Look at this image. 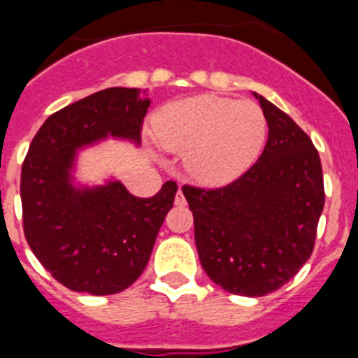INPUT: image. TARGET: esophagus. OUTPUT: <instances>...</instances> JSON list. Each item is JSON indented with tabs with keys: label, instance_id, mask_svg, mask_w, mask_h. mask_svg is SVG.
<instances>
[{
	"label": "esophagus",
	"instance_id": "esophagus-1",
	"mask_svg": "<svg viewBox=\"0 0 358 358\" xmlns=\"http://www.w3.org/2000/svg\"><path fill=\"white\" fill-rule=\"evenodd\" d=\"M176 206H179V208H182V206H186V199H185V195H182V192L181 189H179V192H177V195H176Z\"/></svg>",
	"mask_w": 358,
	"mask_h": 358
}]
</instances>
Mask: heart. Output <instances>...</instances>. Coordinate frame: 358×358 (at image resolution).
I'll use <instances>...</instances> for the list:
<instances>
[{
  "instance_id": "heart-1",
  "label": "heart",
  "mask_w": 358,
  "mask_h": 358,
  "mask_svg": "<svg viewBox=\"0 0 358 358\" xmlns=\"http://www.w3.org/2000/svg\"><path fill=\"white\" fill-rule=\"evenodd\" d=\"M157 143L188 154L186 169L204 185H226L249 170L264 150L267 118L249 100L201 94L170 103L154 116Z\"/></svg>"
}]
</instances>
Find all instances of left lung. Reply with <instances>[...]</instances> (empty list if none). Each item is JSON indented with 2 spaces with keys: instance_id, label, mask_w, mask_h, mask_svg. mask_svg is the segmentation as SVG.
I'll list each match as a JSON object with an SVG mask.
<instances>
[{
  "instance_id": "left-lung-1",
  "label": "left lung",
  "mask_w": 358,
  "mask_h": 358,
  "mask_svg": "<svg viewBox=\"0 0 358 358\" xmlns=\"http://www.w3.org/2000/svg\"><path fill=\"white\" fill-rule=\"evenodd\" d=\"M268 138L238 179L218 188L185 185L199 260L211 281L238 296L283 287L314 251L324 208L321 159L289 115L264 96Z\"/></svg>"
}]
</instances>
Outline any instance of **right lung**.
<instances>
[{"label": "right lung", "mask_w": 358, "mask_h": 358, "mask_svg": "<svg viewBox=\"0 0 358 358\" xmlns=\"http://www.w3.org/2000/svg\"><path fill=\"white\" fill-rule=\"evenodd\" d=\"M150 106L140 90L109 87L57 110L31 140L21 169L24 238L46 271L75 292L118 294L145 271L177 185L134 197L122 182L69 185L73 154L103 136L140 140Z\"/></svg>", "instance_id": "right-lung-1"}]
</instances>
